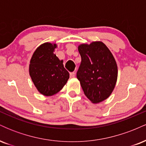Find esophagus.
Instances as JSON below:
<instances>
[{"label": "esophagus", "instance_id": "1", "mask_svg": "<svg viewBox=\"0 0 146 146\" xmlns=\"http://www.w3.org/2000/svg\"><path fill=\"white\" fill-rule=\"evenodd\" d=\"M75 76V73L73 72V73H70V78H74Z\"/></svg>", "mask_w": 146, "mask_h": 146}]
</instances>
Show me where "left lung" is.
I'll return each instance as SVG.
<instances>
[{"mask_svg": "<svg viewBox=\"0 0 146 146\" xmlns=\"http://www.w3.org/2000/svg\"><path fill=\"white\" fill-rule=\"evenodd\" d=\"M78 51L82 62L77 78L84 95L93 104L103 102L116 85L118 69L115 58L101 41L80 44Z\"/></svg>", "mask_w": 146, "mask_h": 146, "instance_id": "1", "label": "left lung"}]
</instances>
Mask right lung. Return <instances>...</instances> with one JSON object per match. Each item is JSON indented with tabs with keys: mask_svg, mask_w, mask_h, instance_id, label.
<instances>
[{
	"mask_svg": "<svg viewBox=\"0 0 146 146\" xmlns=\"http://www.w3.org/2000/svg\"><path fill=\"white\" fill-rule=\"evenodd\" d=\"M55 43L44 42L33 53L29 68V75L37 90L44 96H52L62 90L69 78L63 60L54 53Z\"/></svg>",
	"mask_w": 146,
	"mask_h": 146,
	"instance_id": "add662e5",
	"label": "right lung"
}]
</instances>
